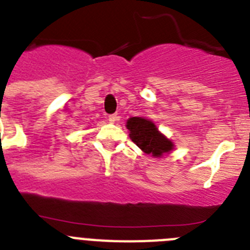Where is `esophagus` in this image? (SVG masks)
<instances>
[{"mask_svg":"<svg viewBox=\"0 0 250 250\" xmlns=\"http://www.w3.org/2000/svg\"><path fill=\"white\" fill-rule=\"evenodd\" d=\"M116 119H118V116H116V115H109V116H107V120H109V123H111V124H114L115 121H116Z\"/></svg>","mask_w":250,"mask_h":250,"instance_id":"34e87169","label":"esophagus"}]
</instances>
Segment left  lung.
I'll return each instance as SVG.
<instances>
[{
  "label": "left lung",
  "instance_id": "obj_1",
  "mask_svg": "<svg viewBox=\"0 0 250 250\" xmlns=\"http://www.w3.org/2000/svg\"><path fill=\"white\" fill-rule=\"evenodd\" d=\"M131 139L145 154L160 158L174 149L171 140L165 138L152 121L145 118H130L126 123Z\"/></svg>",
  "mask_w": 250,
  "mask_h": 250
}]
</instances>
